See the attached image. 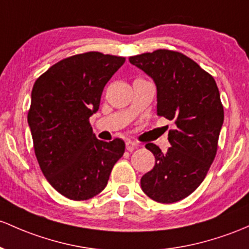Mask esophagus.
Returning <instances> with one entry per match:
<instances>
[{"label": "esophagus", "mask_w": 249, "mask_h": 249, "mask_svg": "<svg viewBox=\"0 0 249 249\" xmlns=\"http://www.w3.org/2000/svg\"><path fill=\"white\" fill-rule=\"evenodd\" d=\"M139 146V144L137 142H132V141H127L126 142V150H129V151H133L135 149H137Z\"/></svg>", "instance_id": "34e87169"}]
</instances>
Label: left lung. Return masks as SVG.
<instances>
[{"instance_id": "obj_1", "label": "left lung", "mask_w": 249, "mask_h": 249, "mask_svg": "<svg viewBox=\"0 0 249 249\" xmlns=\"http://www.w3.org/2000/svg\"><path fill=\"white\" fill-rule=\"evenodd\" d=\"M129 60L154 79L158 116L175 123L168 151L145 145L156 163L142 177V189L156 202L174 203L196 190L216 156L223 124L220 92L214 78L179 52L157 49Z\"/></svg>"}]
</instances>
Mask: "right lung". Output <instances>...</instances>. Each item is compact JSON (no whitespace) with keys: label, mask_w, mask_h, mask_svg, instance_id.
I'll return each instance as SVG.
<instances>
[{"label":"right lung","mask_w":249,"mask_h":249,"mask_svg":"<svg viewBox=\"0 0 249 249\" xmlns=\"http://www.w3.org/2000/svg\"><path fill=\"white\" fill-rule=\"evenodd\" d=\"M124 62L100 52L76 54L49 67L33 86L28 124L35 156L49 184L70 200L102 193L124 155V141H99L89 124L104 87Z\"/></svg>","instance_id":"obj_1"}]
</instances>
